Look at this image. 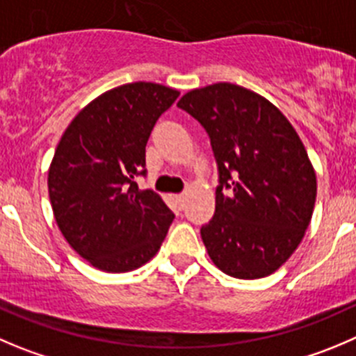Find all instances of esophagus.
I'll use <instances>...</instances> for the list:
<instances>
[{"label": "esophagus", "mask_w": 356, "mask_h": 356, "mask_svg": "<svg viewBox=\"0 0 356 356\" xmlns=\"http://www.w3.org/2000/svg\"><path fill=\"white\" fill-rule=\"evenodd\" d=\"M172 199H175V202L178 206H180V208H184V202H185V194H176V195H172Z\"/></svg>", "instance_id": "esophagus-1"}]
</instances>
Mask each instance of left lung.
<instances>
[{"label":"left lung","instance_id":"1","mask_svg":"<svg viewBox=\"0 0 356 356\" xmlns=\"http://www.w3.org/2000/svg\"><path fill=\"white\" fill-rule=\"evenodd\" d=\"M208 133L218 165L215 215L201 227L209 259L239 280L273 274L300 245L316 175L299 134L270 101L236 83L178 101Z\"/></svg>","mask_w":356,"mask_h":356}]
</instances>
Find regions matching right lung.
I'll return each mask as SVG.
<instances>
[{
	"mask_svg": "<svg viewBox=\"0 0 356 356\" xmlns=\"http://www.w3.org/2000/svg\"><path fill=\"white\" fill-rule=\"evenodd\" d=\"M180 92L152 82L115 87L90 101L64 131L49 169V197L71 248L104 273L147 264L171 225V209L140 191L145 147Z\"/></svg>",
	"mask_w": 356,
	"mask_h": 356,
	"instance_id": "add662e5",
	"label": "right lung"
}]
</instances>
